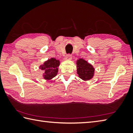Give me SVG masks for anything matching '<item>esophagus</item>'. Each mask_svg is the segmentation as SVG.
<instances>
[{
    "mask_svg": "<svg viewBox=\"0 0 133 133\" xmlns=\"http://www.w3.org/2000/svg\"><path fill=\"white\" fill-rule=\"evenodd\" d=\"M72 59V55L71 54H67L66 56V59H67V60H71Z\"/></svg>",
    "mask_w": 133,
    "mask_h": 133,
    "instance_id": "1",
    "label": "esophagus"
}]
</instances>
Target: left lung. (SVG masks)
Here are the masks:
<instances>
[{
	"mask_svg": "<svg viewBox=\"0 0 133 133\" xmlns=\"http://www.w3.org/2000/svg\"><path fill=\"white\" fill-rule=\"evenodd\" d=\"M77 74L79 77L83 81H89L93 77L95 69L91 64L83 59H79L77 61Z\"/></svg>",
	"mask_w": 133,
	"mask_h": 133,
	"instance_id": "1",
	"label": "left lung"
}]
</instances>
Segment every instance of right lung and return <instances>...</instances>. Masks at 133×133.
Masks as SVG:
<instances>
[{
	"label": "right lung",
	"mask_w": 133,
	"mask_h": 133,
	"mask_svg": "<svg viewBox=\"0 0 133 133\" xmlns=\"http://www.w3.org/2000/svg\"><path fill=\"white\" fill-rule=\"evenodd\" d=\"M60 64V62L55 58H51L41 65L39 68L43 71V77L44 79L50 80L57 75L58 67Z\"/></svg>",
	"instance_id": "obj_1"
}]
</instances>
